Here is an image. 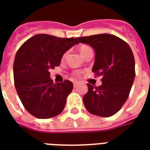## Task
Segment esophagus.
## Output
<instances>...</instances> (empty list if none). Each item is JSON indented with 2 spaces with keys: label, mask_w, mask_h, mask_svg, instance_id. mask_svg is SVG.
<instances>
[{
  "label": "esophagus",
  "mask_w": 150,
  "mask_h": 150,
  "mask_svg": "<svg viewBox=\"0 0 150 150\" xmlns=\"http://www.w3.org/2000/svg\"><path fill=\"white\" fill-rule=\"evenodd\" d=\"M77 84H78V82H77V81H74V87H76Z\"/></svg>",
  "instance_id": "obj_1"
}]
</instances>
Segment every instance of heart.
I'll use <instances>...</instances> for the list:
<instances>
[{"label": "heart", "mask_w": 150, "mask_h": 150, "mask_svg": "<svg viewBox=\"0 0 150 150\" xmlns=\"http://www.w3.org/2000/svg\"><path fill=\"white\" fill-rule=\"evenodd\" d=\"M89 50H91V49H90L88 45H82V46H81V48H80V52H81V55H83V54H85V53ZM75 74H76V75H79L80 73L79 72H76Z\"/></svg>", "instance_id": "b5f03b06"}]
</instances>
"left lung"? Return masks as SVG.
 I'll return each instance as SVG.
<instances>
[{"label": "left lung", "mask_w": 150, "mask_h": 150, "mask_svg": "<svg viewBox=\"0 0 150 150\" xmlns=\"http://www.w3.org/2000/svg\"><path fill=\"white\" fill-rule=\"evenodd\" d=\"M94 50L92 71L102 76L101 86L87 84L83 102L93 115L108 117L117 112L127 100L135 78V61L130 47L112 34L102 33L76 38Z\"/></svg>", "instance_id": "left-lung-1"}]
</instances>
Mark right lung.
I'll list each match as a JSON object with an SVG mask.
<instances>
[{
	"label": "right lung",
	"instance_id": "1",
	"mask_svg": "<svg viewBox=\"0 0 150 150\" xmlns=\"http://www.w3.org/2000/svg\"><path fill=\"white\" fill-rule=\"evenodd\" d=\"M78 43L74 38L37 34L17 51L13 64L15 88L25 110L35 117L51 118L64 110L74 85L68 80L54 84L50 70L59 66L64 52Z\"/></svg>",
	"mask_w": 150,
	"mask_h": 150
}]
</instances>
